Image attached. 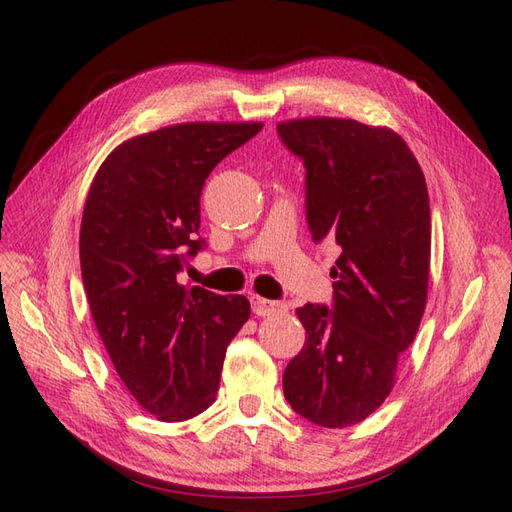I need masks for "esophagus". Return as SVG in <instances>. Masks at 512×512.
Segmentation results:
<instances>
[{
	"label": "esophagus",
	"mask_w": 512,
	"mask_h": 512,
	"mask_svg": "<svg viewBox=\"0 0 512 512\" xmlns=\"http://www.w3.org/2000/svg\"><path fill=\"white\" fill-rule=\"evenodd\" d=\"M253 312L257 317H270V315H278V312H287V304L272 302L266 298H253Z\"/></svg>",
	"instance_id": "obj_1"
}]
</instances>
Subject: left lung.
Instances as JSON below:
<instances>
[{"label":"left lung","mask_w":512,"mask_h":512,"mask_svg":"<svg viewBox=\"0 0 512 512\" xmlns=\"http://www.w3.org/2000/svg\"><path fill=\"white\" fill-rule=\"evenodd\" d=\"M276 131L306 168L312 240L336 242L334 302L306 304L304 349L283 374L300 417L349 427L385 402L427 302L432 219L425 176L387 127L298 119Z\"/></svg>","instance_id":"left-lung-1"}]
</instances>
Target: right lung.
<instances>
[{
    "mask_svg": "<svg viewBox=\"0 0 512 512\" xmlns=\"http://www.w3.org/2000/svg\"><path fill=\"white\" fill-rule=\"evenodd\" d=\"M261 123H180L125 140L97 170L80 225L82 285L114 370L159 421L217 398L227 344L251 317L244 295L178 283L204 249L200 195Z\"/></svg>",
    "mask_w": 512,
    "mask_h": 512,
    "instance_id": "obj_1",
    "label": "right lung"
}]
</instances>
